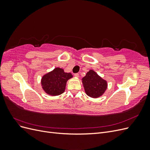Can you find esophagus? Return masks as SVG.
Returning <instances> with one entry per match:
<instances>
[{"instance_id": "esophagus-1", "label": "esophagus", "mask_w": 150, "mask_h": 150, "mask_svg": "<svg viewBox=\"0 0 150 150\" xmlns=\"http://www.w3.org/2000/svg\"><path fill=\"white\" fill-rule=\"evenodd\" d=\"M74 76L76 77V78H79V74L78 73H76V74H74Z\"/></svg>"}]
</instances>
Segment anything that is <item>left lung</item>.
<instances>
[{
	"instance_id": "left-lung-1",
	"label": "left lung",
	"mask_w": 150,
	"mask_h": 150,
	"mask_svg": "<svg viewBox=\"0 0 150 150\" xmlns=\"http://www.w3.org/2000/svg\"><path fill=\"white\" fill-rule=\"evenodd\" d=\"M85 93L91 98H98L105 93L108 83L94 70H89L82 79Z\"/></svg>"
}]
</instances>
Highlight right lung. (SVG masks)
Segmentation results:
<instances>
[{"mask_svg": "<svg viewBox=\"0 0 150 150\" xmlns=\"http://www.w3.org/2000/svg\"><path fill=\"white\" fill-rule=\"evenodd\" d=\"M72 78L70 72H65L62 68L56 67L42 77V88L47 94L58 96L65 91L67 81Z\"/></svg>", "mask_w": 150, "mask_h": 150, "instance_id": "1", "label": "right lung"}]
</instances>
